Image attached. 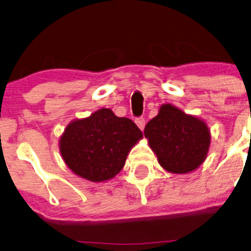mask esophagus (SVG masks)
<instances>
[{
    "label": "esophagus",
    "mask_w": 251,
    "mask_h": 251,
    "mask_svg": "<svg viewBox=\"0 0 251 251\" xmlns=\"http://www.w3.org/2000/svg\"><path fill=\"white\" fill-rule=\"evenodd\" d=\"M135 124H137L138 127L143 131L144 127H145V118H143V117L135 118Z\"/></svg>",
    "instance_id": "esophagus-1"
}]
</instances>
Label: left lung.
<instances>
[{
  "label": "left lung",
  "mask_w": 251,
  "mask_h": 251,
  "mask_svg": "<svg viewBox=\"0 0 251 251\" xmlns=\"http://www.w3.org/2000/svg\"><path fill=\"white\" fill-rule=\"evenodd\" d=\"M144 134L164 169L186 174L205 159L210 133L205 123L188 116L171 105H163L159 113L146 124Z\"/></svg>",
  "instance_id": "8db88e82"
}]
</instances>
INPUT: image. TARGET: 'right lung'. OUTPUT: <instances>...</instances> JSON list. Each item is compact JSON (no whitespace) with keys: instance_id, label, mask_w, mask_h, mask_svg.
Returning a JSON list of instances; mask_svg holds the SVG:
<instances>
[{"instance_id":"obj_1","label":"right lung","mask_w":251,"mask_h":251,"mask_svg":"<svg viewBox=\"0 0 251 251\" xmlns=\"http://www.w3.org/2000/svg\"><path fill=\"white\" fill-rule=\"evenodd\" d=\"M142 138V131L131 119L101 108L67 126L60 139V151L74 174L102 181L119 174L128 151Z\"/></svg>"}]
</instances>
